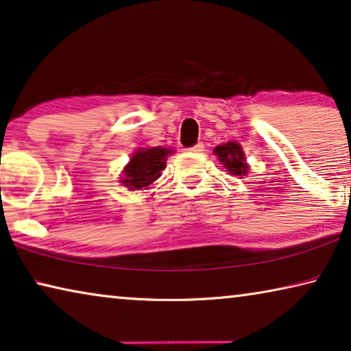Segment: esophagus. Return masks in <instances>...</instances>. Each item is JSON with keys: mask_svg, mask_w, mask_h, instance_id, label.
<instances>
[{"mask_svg": "<svg viewBox=\"0 0 351 351\" xmlns=\"http://www.w3.org/2000/svg\"><path fill=\"white\" fill-rule=\"evenodd\" d=\"M188 150H191V152L201 154V152H204V144H202V143H197V144H194L193 147H190Z\"/></svg>", "mask_w": 351, "mask_h": 351, "instance_id": "34e87169", "label": "esophagus"}]
</instances>
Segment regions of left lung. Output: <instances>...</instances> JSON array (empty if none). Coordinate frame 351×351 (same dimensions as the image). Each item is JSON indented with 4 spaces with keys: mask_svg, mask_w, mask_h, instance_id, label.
<instances>
[{
    "mask_svg": "<svg viewBox=\"0 0 351 351\" xmlns=\"http://www.w3.org/2000/svg\"><path fill=\"white\" fill-rule=\"evenodd\" d=\"M215 155H218L221 165L229 171V174L245 176L247 172V166L245 163L243 149L237 143H226L217 145L213 150Z\"/></svg>",
    "mask_w": 351,
    "mask_h": 351,
    "instance_id": "left-lung-1",
    "label": "left lung"
}]
</instances>
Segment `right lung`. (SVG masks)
Listing matches in <instances>:
<instances>
[{
	"label": "right lung",
	"mask_w": 351,
	"mask_h": 351,
	"mask_svg": "<svg viewBox=\"0 0 351 351\" xmlns=\"http://www.w3.org/2000/svg\"><path fill=\"white\" fill-rule=\"evenodd\" d=\"M171 150L165 147L141 149L133 154L130 163L123 169L122 183L128 190H141L149 186L161 176V171L166 168V157Z\"/></svg>",
	"instance_id": "1"
}]
</instances>
